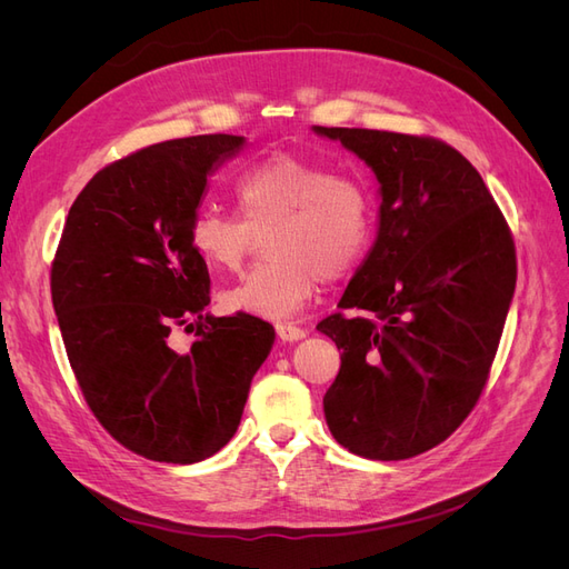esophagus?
I'll return each mask as SVG.
<instances>
[{
	"instance_id": "1",
	"label": "esophagus",
	"mask_w": 569,
	"mask_h": 569,
	"mask_svg": "<svg viewBox=\"0 0 569 569\" xmlns=\"http://www.w3.org/2000/svg\"><path fill=\"white\" fill-rule=\"evenodd\" d=\"M274 332H278V337L282 341H299V339L306 337L303 327H299L295 322H278V325H274Z\"/></svg>"
}]
</instances>
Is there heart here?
Instances as JSON below:
<instances>
[{
  "mask_svg": "<svg viewBox=\"0 0 569 569\" xmlns=\"http://www.w3.org/2000/svg\"><path fill=\"white\" fill-rule=\"evenodd\" d=\"M237 213L199 209L189 247L211 270H237L268 234L270 261L220 291L226 311L287 318L366 261L377 232L375 197L366 182L295 153H278L234 180Z\"/></svg>",
  "mask_w": 569,
  "mask_h": 569,
  "instance_id": "heart-1",
  "label": "heart"
}]
</instances>
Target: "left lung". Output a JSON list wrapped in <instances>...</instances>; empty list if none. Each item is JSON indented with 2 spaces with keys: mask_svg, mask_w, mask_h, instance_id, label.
<instances>
[{
  "mask_svg": "<svg viewBox=\"0 0 569 569\" xmlns=\"http://www.w3.org/2000/svg\"><path fill=\"white\" fill-rule=\"evenodd\" d=\"M316 132L382 184L377 242L341 311L318 322L341 349L325 420L356 456L406 460L449 439L487 387L518 280L512 232L477 168L437 137Z\"/></svg>",
  "mask_w": 569,
  "mask_h": 569,
  "instance_id": "left-lung-1",
  "label": "left lung"
}]
</instances>
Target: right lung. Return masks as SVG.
I'll use <instances>...</instances> for the list:
<instances>
[{
  "label": "right lung",
  "instance_id": "right-lung-1",
  "mask_svg": "<svg viewBox=\"0 0 569 569\" xmlns=\"http://www.w3.org/2000/svg\"><path fill=\"white\" fill-rule=\"evenodd\" d=\"M242 144L197 134L104 166L73 201L51 261V303L84 401L147 460L218 453L272 347L261 318L203 313L209 268L187 239L211 168ZM173 329L196 332L189 352L174 351Z\"/></svg>",
  "mask_w": 569,
  "mask_h": 569
}]
</instances>
